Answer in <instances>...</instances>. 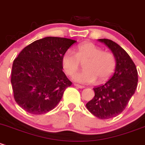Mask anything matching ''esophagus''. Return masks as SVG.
<instances>
[{
    "mask_svg": "<svg viewBox=\"0 0 145 145\" xmlns=\"http://www.w3.org/2000/svg\"><path fill=\"white\" fill-rule=\"evenodd\" d=\"M74 85L75 86V87H78V88H80V89H83V88H84V86H82V85H80V84H74Z\"/></svg>",
    "mask_w": 145,
    "mask_h": 145,
    "instance_id": "1",
    "label": "esophagus"
}]
</instances>
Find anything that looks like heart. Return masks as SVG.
I'll return each mask as SVG.
<instances>
[{
  "mask_svg": "<svg viewBox=\"0 0 145 145\" xmlns=\"http://www.w3.org/2000/svg\"><path fill=\"white\" fill-rule=\"evenodd\" d=\"M62 66L68 75H72L84 63L85 70L72 75V80L82 84H90L96 81L103 82L111 76L116 68L114 54L104 51L91 42H86L77 46L75 53L68 50L61 59Z\"/></svg>",
  "mask_w": 145,
  "mask_h": 145,
  "instance_id": "obj_1",
  "label": "heart"
}]
</instances>
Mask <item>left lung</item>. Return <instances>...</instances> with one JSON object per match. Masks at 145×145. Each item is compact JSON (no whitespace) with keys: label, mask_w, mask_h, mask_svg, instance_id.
Returning a JSON list of instances; mask_svg holds the SVG:
<instances>
[{"label":"left lung","mask_w":145,"mask_h":145,"mask_svg":"<svg viewBox=\"0 0 145 145\" xmlns=\"http://www.w3.org/2000/svg\"><path fill=\"white\" fill-rule=\"evenodd\" d=\"M105 44L115 56V72L109 80L94 88V97L86 104L91 114L100 119H109L121 114L135 94L137 86V71L127 53L118 44L107 39Z\"/></svg>","instance_id":"left-lung-1"}]
</instances>
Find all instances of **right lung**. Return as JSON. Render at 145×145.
I'll return each instance as SVG.
<instances>
[{"label": "right lung", "instance_id": "1", "mask_svg": "<svg viewBox=\"0 0 145 145\" xmlns=\"http://www.w3.org/2000/svg\"><path fill=\"white\" fill-rule=\"evenodd\" d=\"M75 40L48 37L23 48L14 60L11 84L14 99L35 115L54 109L72 82L63 72L61 59Z\"/></svg>", "mask_w": 145, "mask_h": 145}]
</instances>
